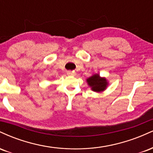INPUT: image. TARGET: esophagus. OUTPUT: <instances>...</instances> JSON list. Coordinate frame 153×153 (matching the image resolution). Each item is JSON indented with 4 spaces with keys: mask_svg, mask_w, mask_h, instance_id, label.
Wrapping results in <instances>:
<instances>
[{
    "mask_svg": "<svg viewBox=\"0 0 153 153\" xmlns=\"http://www.w3.org/2000/svg\"><path fill=\"white\" fill-rule=\"evenodd\" d=\"M67 74L68 75H75V72H72V71H68L67 72Z\"/></svg>",
    "mask_w": 153,
    "mask_h": 153,
    "instance_id": "esophagus-1",
    "label": "esophagus"
}]
</instances>
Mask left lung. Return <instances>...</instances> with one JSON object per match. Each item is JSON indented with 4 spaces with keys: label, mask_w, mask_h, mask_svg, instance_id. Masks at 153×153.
<instances>
[{
    "label": "left lung",
    "mask_w": 153,
    "mask_h": 153,
    "mask_svg": "<svg viewBox=\"0 0 153 153\" xmlns=\"http://www.w3.org/2000/svg\"><path fill=\"white\" fill-rule=\"evenodd\" d=\"M88 85L92 88V90L96 92H100L105 90L107 85V81L105 78H102L99 75H94L87 79Z\"/></svg>",
    "instance_id": "left-lung-1"
}]
</instances>
